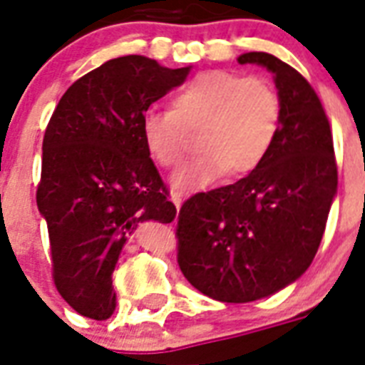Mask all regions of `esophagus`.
Wrapping results in <instances>:
<instances>
[{
  "label": "esophagus",
  "instance_id": "obj_1",
  "mask_svg": "<svg viewBox=\"0 0 365 365\" xmlns=\"http://www.w3.org/2000/svg\"><path fill=\"white\" fill-rule=\"evenodd\" d=\"M170 199H172V202L176 205V208H180V206H182V202H183V193H178V191H172Z\"/></svg>",
  "mask_w": 365,
  "mask_h": 365
}]
</instances>
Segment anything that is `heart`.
Returning a JSON list of instances; mask_svg holds the SVG:
<instances>
[{
    "instance_id": "heart-1",
    "label": "heart",
    "mask_w": 365,
    "mask_h": 365,
    "mask_svg": "<svg viewBox=\"0 0 365 365\" xmlns=\"http://www.w3.org/2000/svg\"><path fill=\"white\" fill-rule=\"evenodd\" d=\"M282 126V100L271 83L229 70L193 76L170 96V110L149 108L140 134L149 157L163 168H176L197 132L199 155L172 176L176 189H200L231 172L246 176L271 153Z\"/></svg>"
}]
</instances>
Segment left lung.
Instances as JSON below:
<instances>
[{"instance_id": "8db88e82", "label": "left lung", "mask_w": 365, "mask_h": 365, "mask_svg": "<svg viewBox=\"0 0 365 365\" xmlns=\"http://www.w3.org/2000/svg\"><path fill=\"white\" fill-rule=\"evenodd\" d=\"M263 66L282 100V126L259 168L197 193L178 216V265L200 294L248 303L295 282L314 259L337 193L334 138L320 98L299 71L269 53Z\"/></svg>"}]
</instances>
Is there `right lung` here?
<instances>
[{
    "label": "right lung",
    "instance_id": "right-lung-1",
    "mask_svg": "<svg viewBox=\"0 0 365 365\" xmlns=\"http://www.w3.org/2000/svg\"><path fill=\"white\" fill-rule=\"evenodd\" d=\"M189 70L140 54L108 60L66 91L48 121L37 208L47 222L54 286L83 317L106 320L115 311L111 274L126 237L142 222L176 217L140 119Z\"/></svg>",
    "mask_w": 365,
    "mask_h": 365
}]
</instances>
